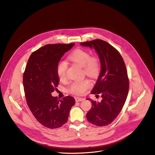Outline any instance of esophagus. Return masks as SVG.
I'll use <instances>...</instances> for the list:
<instances>
[{"label": "esophagus", "instance_id": "obj_1", "mask_svg": "<svg viewBox=\"0 0 155 155\" xmlns=\"http://www.w3.org/2000/svg\"><path fill=\"white\" fill-rule=\"evenodd\" d=\"M84 98H81V97H76L75 98L76 102H81V101H84Z\"/></svg>", "mask_w": 155, "mask_h": 155}]
</instances>
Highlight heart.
I'll use <instances>...</instances> for the list:
<instances>
[{
	"label": "heart",
	"instance_id": "b5f03b06",
	"mask_svg": "<svg viewBox=\"0 0 155 155\" xmlns=\"http://www.w3.org/2000/svg\"><path fill=\"white\" fill-rule=\"evenodd\" d=\"M69 60L82 67L84 73L91 78L96 77L100 71L101 64L96 56H91L90 53L85 50L77 49L68 56ZM68 64L66 61H59L56 66V74L59 80L63 81L66 79ZM92 86V83L88 79L76 81L71 83L68 91L75 95L84 94Z\"/></svg>",
	"mask_w": 155,
	"mask_h": 155
}]
</instances>
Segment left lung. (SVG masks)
Returning a JSON list of instances; mask_svg holds the SVG:
<instances>
[{
    "label": "left lung",
    "mask_w": 155,
    "mask_h": 155,
    "mask_svg": "<svg viewBox=\"0 0 155 155\" xmlns=\"http://www.w3.org/2000/svg\"><path fill=\"white\" fill-rule=\"evenodd\" d=\"M81 45L94 48L101 65L99 78L91 94H100L102 99L96 102L87 99L92 103L87 119L95 125H108L120 112L127 97L129 80L125 64L119 52L105 41L97 39L81 43Z\"/></svg>",
    "instance_id": "8db88e82"
}]
</instances>
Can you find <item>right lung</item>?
Segmentation results:
<instances>
[{"label":"right lung","mask_w":155,"mask_h":155,"mask_svg":"<svg viewBox=\"0 0 155 155\" xmlns=\"http://www.w3.org/2000/svg\"><path fill=\"white\" fill-rule=\"evenodd\" d=\"M74 45H45L31 53L23 73V88L28 107L39 123L51 129L66 123L69 111L75 104L71 96L59 101L51 96L59 82L57 64Z\"/></svg>","instance_id":"add662e5"}]
</instances>
